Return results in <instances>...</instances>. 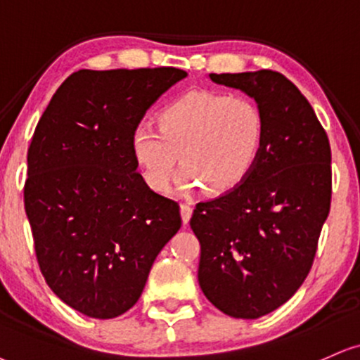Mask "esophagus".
Masks as SVG:
<instances>
[{
  "label": "esophagus",
  "mask_w": 360,
  "mask_h": 360,
  "mask_svg": "<svg viewBox=\"0 0 360 360\" xmlns=\"http://www.w3.org/2000/svg\"><path fill=\"white\" fill-rule=\"evenodd\" d=\"M180 214H181V220H184V224H188L190 219H192V207L188 205V203H181L180 205Z\"/></svg>",
  "instance_id": "34e87169"
}]
</instances>
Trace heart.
I'll list each match as a JSON object with an SVG mask.
<instances>
[{
	"mask_svg": "<svg viewBox=\"0 0 360 360\" xmlns=\"http://www.w3.org/2000/svg\"><path fill=\"white\" fill-rule=\"evenodd\" d=\"M265 117L247 96L190 91L158 113V127L140 123L131 133V152L155 192H167L175 176L184 190L203 185L225 193L254 170L265 141Z\"/></svg>",
	"mask_w": 360,
	"mask_h": 360,
	"instance_id": "1",
	"label": "heart"
}]
</instances>
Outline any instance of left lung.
I'll return each mask as SVG.
<instances>
[{
	"label": "left lung",
	"instance_id": "8db88e82",
	"mask_svg": "<svg viewBox=\"0 0 360 360\" xmlns=\"http://www.w3.org/2000/svg\"><path fill=\"white\" fill-rule=\"evenodd\" d=\"M208 77L252 96L267 131L247 179L195 207L198 283L227 316L259 319L285 304L312 267L330 210V145L307 98L282 73Z\"/></svg>",
	"mask_w": 360,
	"mask_h": 360
}]
</instances>
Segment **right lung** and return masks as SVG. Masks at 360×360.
Instances as JSON below:
<instances>
[{"mask_svg": "<svg viewBox=\"0 0 360 360\" xmlns=\"http://www.w3.org/2000/svg\"><path fill=\"white\" fill-rule=\"evenodd\" d=\"M187 77L172 66L79 70L61 83L28 148L25 210L44 281L93 319L125 314L181 225L179 203L136 172L131 133Z\"/></svg>", "mask_w": 360, "mask_h": 360, "instance_id": "1", "label": "right lung"}]
</instances>
